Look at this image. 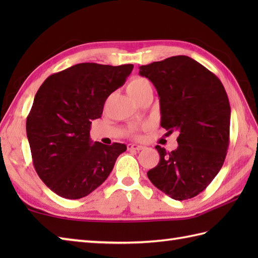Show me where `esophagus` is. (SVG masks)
Returning <instances> with one entry per match:
<instances>
[{"label":"esophagus","mask_w":258,"mask_h":258,"mask_svg":"<svg viewBox=\"0 0 258 258\" xmlns=\"http://www.w3.org/2000/svg\"><path fill=\"white\" fill-rule=\"evenodd\" d=\"M127 149L128 150H134V151H141V150H144L145 146L143 145H139V144H128L127 145Z\"/></svg>","instance_id":"1"}]
</instances>
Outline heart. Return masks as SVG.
Returning <instances> with one entry per match:
<instances>
[{
	"label": "heart",
	"instance_id": "b5f03b06",
	"mask_svg": "<svg viewBox=\"0 0 258 258\" xmlns=\"http://www.w3.org/2000/svg\"><path fill=\"white\" fill-rule=\"evenodd\" d=\"M151 87L150 82L147 81L144 78H140V76H136V78H133L128 82L127 86H126V90H127L128 95L134 98L136 96H139L142 94L145 90Z\"/></svg>",
	"mask_w": 258,
	"mask_h": 258
}]
</instances>
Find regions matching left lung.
Here are the masks:
<instances>
[{"instance_id":"left-lung-1","label":"left lung","mask_w":258,"mask_h":258,"mask_svg":"<svg viewBox=\"0 0 258 258\" xmlns=\"http://www.w3.org/2000/svg\"><path fill=\"white\" fill-rule=\"evenodd\" d=\"M160 97L161 126L179 132L172 152L156 145L157 166L147 172L153 185L176 201L199 195L222 168L229 143L231 106L215 74L185 55L140 67Z\"/></svg>"}]
</instances>
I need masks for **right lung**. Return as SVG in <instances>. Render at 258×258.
I'll use <instances>...</instances> for the list:
<instances>
[{"mask_svg":"<svg viewBox=\"0 0 258 258\" xmlns=\"http://www.w3.org/2000/svg\"><path fill=\"white\" fill-rule=\"evenodd\" d=\"M133 68L80 63L50 75L36 92L26 135L37 175L58 196L78 200L92 193L126 151L120 143L92 144L90 130Z\"/></svg>","mask_w":258,"mask_h":258,"instance_id":"right-lung-1","label":"right lung"}]
</instances>
